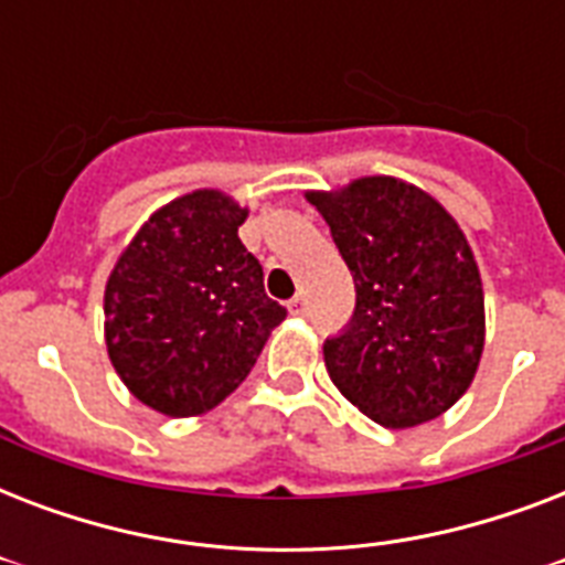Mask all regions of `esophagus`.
I'll return each mask as SVG.
<instances>
[{"label": "esophagus", "instance_id": "esophagus-1", "mask_svg": "<svg viewBox=\"0 0 565 565\" xmlns=\"http://www.w3.org/2000/svg\"><path fill=\"white\" fill-rule=\"evenodd\" d=\"M287 308H290L292 317H305V313H308V299H305V292H299L296 299H290V305H287Z\"/></svg>", "mask_w": 565, "mask_h": 565}]
</instances>
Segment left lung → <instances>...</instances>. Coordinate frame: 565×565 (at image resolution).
Returning <instances> with one entry per match:
<instances>
[{"label":"left lung","instance_id":"obj_1","mask_svg":"<svg viewBox=\"0 0 565 565\" xmlns=\"http://www.w3.org/2000/svg\"><path fill=\"white\" fill-rule=\"evenodd\" d=\"M354 278L349 326L326 340L340 393L384 428L437 419L469 390L483 352V290L451 213L390 175L308 193Z\"/></svg>","mask_w":565,"mask_h":565}]
</instances>
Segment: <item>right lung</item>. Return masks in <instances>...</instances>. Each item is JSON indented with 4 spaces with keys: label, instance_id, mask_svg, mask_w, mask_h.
Returning a JSON list of instances; mask_svg holds the SVG:
<instances>
[{
    "label": "right lung",
    "instance_id": "right-lung-1",
    "mask_svg": "<svg viewBox=\"0 0 565 565\" xmlns=\"http://www.w3.org/2000/svg\"><path fill=\"white\" fill-rule=\"evenodd\" d=\"M248 211L195 190L152 213L105 287V343L122 384L152 411L199 416L237 390L287 308L237 237Z\"/></svg>",
    "mask_w": 565,
    "mask_h": 565
}]
</instances>
